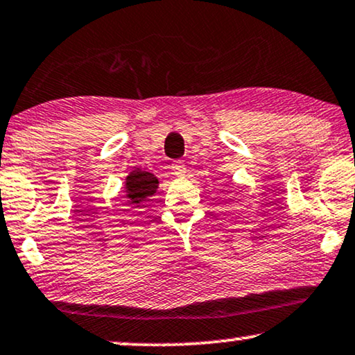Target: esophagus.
<instances>
[{
    "label": "esophagus",
    "instance_id": "34e87169",
    "mask_svg": "<svg viewBox=\"0 0 355 355\" xmlns=\"http://www.w3.org/2000/svg\"><path fill=\"white\" fill-rule=\"evenodd\" d=\"M172 170L178 178H183L187 175V167H185V164H183V162H175L172 165Z\"/></svg>",
    "mask_w": 355,
    "mask_h": 355
}]
</instances>
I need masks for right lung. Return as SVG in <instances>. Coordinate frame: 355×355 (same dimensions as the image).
Instances as JSON below:
<instances>
[{
    "instance_id": "obj_1",
    "label": "right lung",
    "mask_w": 355,
    "mask_h": 355,
    "mask_svg": "<svg viewBox=\"0 0 355 355\" xmlns=\"http://www.w3.org/2000/svg\"><path fill=\"white\" fill-rule=\"evenodd\" d=\"M159 188V180L150 172L144 170H133L126 177L125 182V198L130 205L139 206L141 202L153 196Z\"/></svg>"
}]
</instances>
